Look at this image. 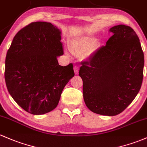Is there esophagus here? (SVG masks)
Returning <instances> with one entry per match:
<instances>
[{
    "label": "esophagus",
    "mask_w": 147,
    "mask_h": 147,
    "mask_svg": "<svg viewBox=\"0 0 147 147\" xmlns=\"http://www.w3.org/2000/svg\"><path fill=\"white\" fill-rule=\"evenodd\" d=\"M74 73L75 74H78V67L77 66H75L74 67Z\"/></svg>",
    "instance_id": "34e87169"
}]
</instances>
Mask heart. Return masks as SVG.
I'll list each match as a JSON object with an SVG mask.
<instances>
[{
  "label": "heart",
  "instance_id": "obj_1",
  "mask_svg": "<svg viewBox=\"0 0 147 147\" xmlns=\"http://www.w3.org/2000/svg\"><path fill=\"white\" fill-rule=\"evenodd\" d=\"M96 38L90 35H84L74 38L70 43V50L74 55L85 57L91 56L98 48Z\"/></svg>",
  "mask_w": 147,
  "mask_h": 147
}]
</instances>
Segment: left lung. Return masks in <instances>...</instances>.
<instances>
[{
	"mask_svg": "<svg viewBox=\"0 0 147 147\" xmlns=\"http://www.w3.org/2000/svg\"><path fill=\"white\" fill-rule=\"evenodd\" d=\"M113 35L93 54L82 61L85 103L91 111L116 116L123 111L138 94L143 80L144 53L132 28L123 24L109 29Z\"/></svg>",
	"mask_w": 147,
	"mask_h": 147,
	"instance_id": "8db88e82",
	"label": "left lung"
}]
</instances>
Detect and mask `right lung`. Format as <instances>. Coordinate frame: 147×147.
<instances>
[{
  "mask_svg": "<svg viewBox=\"0 0 147 147\" xmlns=\"http://www.w3.org/2000/svg\"><path fill=\"white\" fill-rule=\"evenodd\" d=\"M61 31L50 22L29 24L14 37L5 58L7 90L24 110L34 115L53 111L74 76L73 64L60 66Z\"/></svg>",
  "mask_w": 147,
  "mask_h": 147,
  "instance_id": "right-lung-1",
  "label": "right lung"
}]
</instances>
